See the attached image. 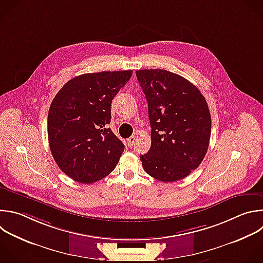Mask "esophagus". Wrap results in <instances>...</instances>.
<instances>
[{"label": "esophagus", "mask_w": 263, "mask_h": 263, "mask_svg": "<svg viewBox=\"0 0 263 263\" xmlns=\"http://www.w3.org/2000/svg\"><path fill=\"white\" fill-rule=\"evenodd\" d=\"M135 140H136V137H135V136H131V137H129V138H128V140H127L128 146L132 147V146H133V144L135 143Z\"/></svg>", "instance_id": "obj_1"}]
</instances>
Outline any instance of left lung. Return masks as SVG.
Segmentation results:
<instances>
[{
    "instance_id": "1",
    "label": "left lung",
    "mask_w": 263,
    "mask_h": 263,
    "mask_svg": "<svg viewBox=\"0 0 263 263\" xmlns=\"http://www.w3.org/2000/svg\"><path fill=\"white\" fill-rule=\"evenodd\" d=\"M152 127L149 151L140 156L154 179H185L202 162L210 143L212 119L205 98L183 76L162 69L137 70Z\"/></svg>"
}]
</instances>
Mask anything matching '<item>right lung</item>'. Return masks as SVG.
I'll return each instance as SVG.
<instances>
[{"label": "right lung", "mask_w": 263, "mask_h": 263, "mask_svg": "<svg viewBox=\"0 0 263 263\" xmlns=\"http://www.w3.org/2000/svg\"><path fill=\"white\" fill-rule=\"evenodd\" d=\"M132 70L76 76L53 98L47 118L50 152L61 170L74 181L92 184L116 168L124 143L108 128L114 97Z\"/></svg>", "instance_id": "add662e5"}]
</instances>
